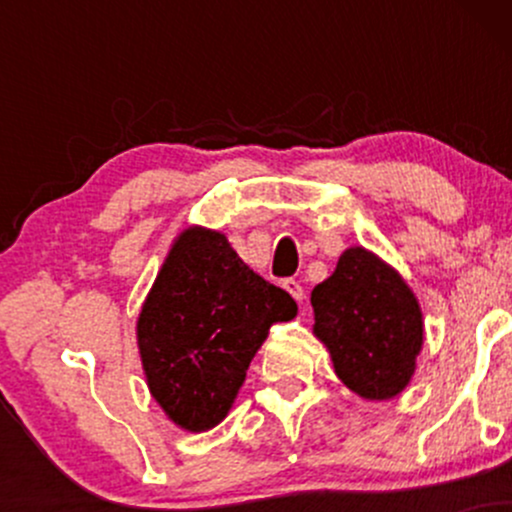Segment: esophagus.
<instances>
[{"instance_id":"esophagus-1","label":"esophagus","mask_w":512,"mask_h":512,"mask_svg":"<svg viewBox=\"0 0 512 512\" xmlns=\"http://www.w3.org/2000/svg\"><path fill=\"white\" fill-rule=\"evenodd\" d=\"M284 289L289 291L291 296L296 298V301H303V298H305V291H303V286L298 284L296 279H284Z\"/></svg>"}]
</instances>
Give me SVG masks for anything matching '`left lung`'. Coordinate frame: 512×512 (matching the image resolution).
I'll return each mask as SVG.
<instances>
[{"instance_id": "obj_1", "label": "left lung", "mask_w": 512, "mask_h": 512, "mask_svg": "<svg viewBox=\"0 0 512 512\" xmlns=\"http://www.w3.org/2000/svg\"><path fill=\"white\" fill-rule=\"evenodd\" d=\"M313 334L327 346L337 378L368 402L397 397L411 383L424 346L419 298L392 264L361 245L310 293Z\"/></svg>"}]
</instances>
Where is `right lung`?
Instances as JSON below:
<instances>
[{
  "label": "right lung",
  "instance_id": "obj_1",
  "mask_svg": "<svg viewBox=\"0 0 512 512\" xmlns=\"http://www.w3.org/2000/svg\"><path fill=\"white\" fill-rule=\"evenodd\" d=\"M296 313L289 293L252 272L221 231L187 226L137 317L151 397L182 431L219 426L269 327Z\"/></svg>",
  "mask_w": 512,
  "mask_h": 512
}]
</instances>
